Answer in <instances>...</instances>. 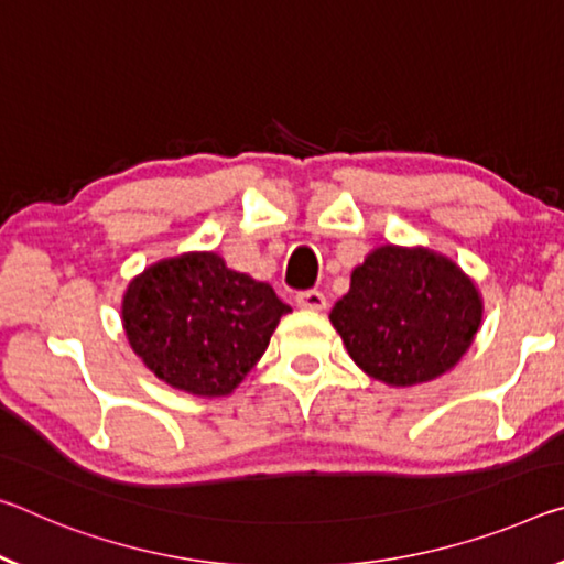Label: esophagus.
<instances>
[{
  "instance_id": "34e87169",
  "label": "esophagus",
  "mask_w": 564,
  "mask_h": 564,
  "mask_svg": "<svg viewBox=\"0 0 564 564\" xmlns=\"http://www.w3.org/2000/svg\"><path fill=\"white\" fill-rule=\"evenodd\" d=\"M299 308H306V311H324L326 308V296L321 291H301L296 296Z\"/></svg>"
}]
</instances>
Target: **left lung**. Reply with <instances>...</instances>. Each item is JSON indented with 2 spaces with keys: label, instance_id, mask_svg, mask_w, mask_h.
I'll return each instance as SVG.
<instances>
[{
  "label": "left lung",
  "instance_id": "obj_1",
  "mask_svg": "<svg viewBox=\"0 0 564 564\" xmlns=\"http://www.w3.org/2000/svg\"><path fill=\"white\" fill-rule=\"evenodd\" d=\"M485 314L475 279L424 246H379L351 271L330 308L348 356L387 387H416L452 371Z\"/></svg>",
  "mask_w": 564,
  "mask_h": 564
}]
</instances>
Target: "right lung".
Returning a JSON list of instances; mask_svg holds the SVG:
<instances>
[{"instance_id": "obj_1", "label": "right lung", "mask_w": 564, "mask_h": 564, "mask_svg": "<svg viewBox=\"0 0 564 564\" xmlns=\"http://www.w3.org/2000/svg\"><path fill=\"white\" fill-rule=\"evenodd\" d=\"M289 311L271 283L228 268L216 250H187L135 275L120 316L130 348L160 381L218 399L234 394Z\"/></svg>"}]
</instances>
